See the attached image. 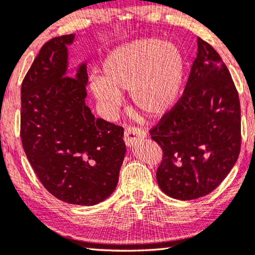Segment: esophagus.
Listing matches in <instances>:
<instances>
[{
	"instance_id": "34e87169",
	"label": "esophagus",
	"mask_w": 255,
	"mask_h": 255,
	"mask_svg": "<svg viewBox=\"0 0 255 255\" xmlns=\"http://www.w3.org/2000/svg\"><path fill=\"white\" fill-rule=\"evenodd\" d=\"M147 137V133L142 129L129 127L125 130V142L128 147H134L140 140H144Z\"/></svg>"
}]
</instances>
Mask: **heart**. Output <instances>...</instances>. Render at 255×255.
<instances>
[{
	"label": "heart",
	"instance_id": "obj_1",
	"mask_svg": "<svg viewBox=\"0 0 255 255\" xmlns=\"http://www.w3.org/2000/svg\"><path fill=\"white\" fill-rule=\"evenodd\" d=\"M184 77V54L176 44L142 38L112 50L101 65V78L91 80L90 90L108 112L120 106L121 92H131L138 110L161 117L177 104Z\"/></svg>",
	"mask_w": 255,
	"mask_h": 255
}]
</instances>
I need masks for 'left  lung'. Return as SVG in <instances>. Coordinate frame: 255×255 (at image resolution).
<instances>
[{
  "mask_svg": "<svg viewBox=\"0 0 255 255\" xmlns=\"http://www.w3.org/2000/svg\"><path fill=\"white\" fill-rule=\"evenodd\" d=\"M184 93L150 130L163 159L156 172L159 188L179 201L209 195L234 167L240 152V103L218 52L197 40Z\"/></svg>",
  "mask_w": 255,
  "mask_h": 255,
  "instance_id": "1",
  "label": "left lung"
}]
</instances>
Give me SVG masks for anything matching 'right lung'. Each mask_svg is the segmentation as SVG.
I'll return each mask as SVG.
<instances>
[{"instance_id":"1","label":"right lung","mask_w":255,"mask_h":255,"mask_svg":"<svg viewBox=\"0 0 255 255\" xmlns=\"http://www.w3.org/2000/svg\"><path fill=\"white\" fill-rule=\"evenodd\" d=\"M76 35L54 37L40 49L21 88V138L37 177L51 195L91 206L118 185L126 154L124 128L96 119L85 104L86 63L67 77Z\"/></svg>"}]
</instances>
